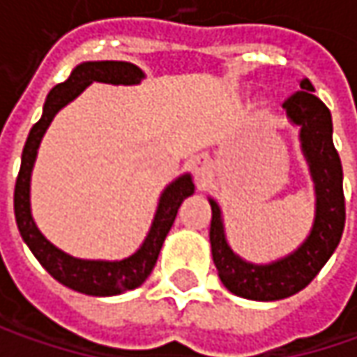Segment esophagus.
Segmentation results:
<instances>
[{"label":"esophagus","instance_id":"1","mask_svg":"<svg viewBox=\"0 0 357 357\" xmlns=\"http://www.w3.org/2000/svg\"><path fill=\"white\" fill-rule=\"evenodd\" d=\"M211 167H213V162H211L208 155H199V157L192 160V172H195V176H197V185H199V188H202L204 183H206V176H208V172H211Z\"/></svg>","mask_w":357,"mask_h":357}]
</instances>
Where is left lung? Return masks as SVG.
<instances>
[{
	"instance_id": "left-lung-1",
	"label": "left lung",
	"mask_w": 357,
	"mask_h": 357,
	"mask_svg": "<svg viewBox=\"0 0 357 357\" xmlns=\"http://www.w3.org/2000/svg\"><path fill=\"white\" fill-rule=\"evenodd\" d=\"M312 91V83L304 77L300 81V91L292 93L282 103L292 123L300 125L302 149L316 183V222L308 240L294 254L274 264H248L228 248L220 208L211 200V246L214 266L222 284L240 298L272 302L298 294L316 278L342 238L346 225L342 162L332 141L330 109Z\"/></svg>"
}]
</instances>
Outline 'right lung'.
Wrapping results in <instances>:
<instances>
[{"instance_id":"right-lung-1","label":"right lung","mask_w":357,"mask_h":357,"mask_svg":"<svg viewBox=\"0 0 357 357\" xmlns=\"http://www.w3.org/2000/svg\"><path fill=\"white\" fill-rule=\"evenodd\" d=\"M141 79H143V71L137 65L127 61H89L77 65L67 81H63L51 89L47 101L43 105V115L31 127L29 137L23 146L20 174L15 181V192H13L15 222L20 228L21 238L25 240L29 250L39 260V264L45 268L55 280L81 294L115 296L141 286L157 264L160 246L176 218V211L181 202L195 192L190 174H185L176 178L171 186H167V190L162 192L160 202H158L155 222L143 246L121 262L77 260L73 256L61 252L59 248H55L35 227L31 211H29V178H31L37 146L41 143V137L47 130L51 119L55 117V113L61 107L73 101L93 81L113 83V85H135Z\"/></svg>"}]
</instances>
